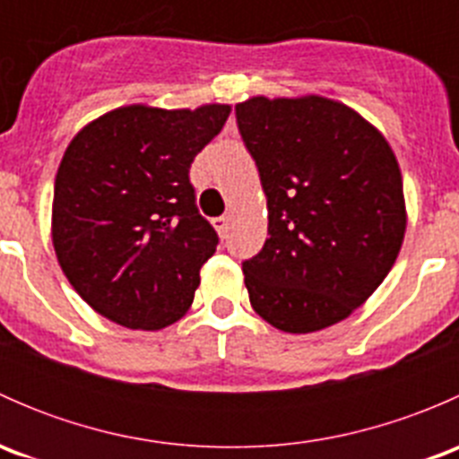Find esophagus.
I'll list each match as a JSON object with an SVG mask.
<instances>
[{
  "label": "esophagus",
  "instance_id": "1",
  "mask_svg": "<svg viewBox=\"0 0 459 459\" xmlns=\"http://www.w3.org/2000/svg\"><path fill=\"white\" fill-rule=\"evenodd\" d=\"M229 224H230V215H221V217H215V220H212V226H215L217 233H220L221 238L229 233Z\"/></svg>",
  "mask_w": 459,
  "mask_h": 459
}]
</instances>
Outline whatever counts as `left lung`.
Wrapping results in <instances>:
<instances>
[{
	"label": "left lung",
	"instance_id": "1",
	"mask_svg": "<svg viewBox=\"0 0 459 459\" xmlns=\"http://www.w3.org/2000/svg\"><path fill=\"white\" fill-rule=\"evenodd\" d=\"M235 115L268 208V239L242 262L253 308L284 333L342 322L382 284L404 239L391 146L326 97H251Z\"/></svg>",
	"mask_w": 459,
	"mask_h": 459
}]
</instances>
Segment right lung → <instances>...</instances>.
I'll return each mask as SVG.
<instances>
[{
	"instance_id": "right-lung-1",
	"label": "right lung",
	"mask_w": 459,
	"mask_h": 459,
	"mask_svg": "<svg viewBox=\"0 0 459 459\" xmlns=\"http://www.w3.org/2000/svg\"><path fill=\"white\" fill-rule=\"evenodd\" d=\"M230 106L164 110L133 104L82 128L59 164L53 247L73 289L100 316L157 331L195 298L215 229L188 179Z\"/></svg>"
}]
</instances>
